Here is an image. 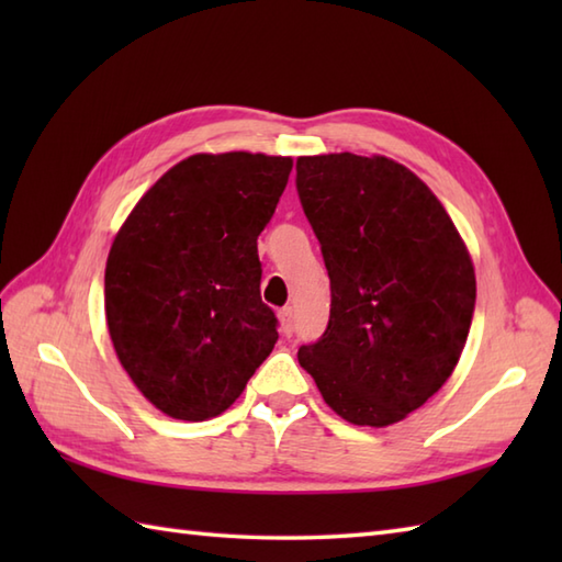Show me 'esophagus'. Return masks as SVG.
I'll list each match as a JSON object with an SVG mask.
<instances>
[{"instance_id": "esophagus-1", "label": "esophagus", "mask_w": 562, "mask_h": 562, "mask_svg": "<svg viewBox=\"0 0 562 562\" xmlns=\"http://www.w3.org/2000/svg\"><path fill=\"white\" fill-rule=\"evenodd\" d=\"M278 316H280V330L284 333V336H292L294 333V308L282 306Z\"/></svg>"}]
</instances>
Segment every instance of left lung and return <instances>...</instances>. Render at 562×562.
Instances as JSON below:
<instances>
[{
    "label": "left lung",
    "instance_id": "obj_1",
    "mask_svg": "<svg viewBox=\"0 0 562 562\" xmlns=\"http://www.w3.org/2000/svg\"><path fill=\"white\" fill-rule=\"evenodd\" d=\"M330 278V318L300 364L342 420L386 427L435 396L469 338L475 272L447 210L386 157L296 159Z\"/></svg>",
    "mask_w": 562,
    "mask_h": 562
}]
</instances>
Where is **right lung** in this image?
<instances>
[{
    "instance_id": "add662e5",
    "label": "right lung",
    "mask_w": 562,
    "mask_h": 562,
    "mask_svg": "<svg viewBox=\"0 0 562 562\" xmlns=\"http://www.w3.org/2000/svg\"><path fill=\"white\" fill-rule=\"evenodd\" d=\"M290 157L195 154L154 183L105 262V321L117 360L151 405L210 420L241 396L278 342L260 300L258 236Z\"/></svg>"
}]
</instances>
